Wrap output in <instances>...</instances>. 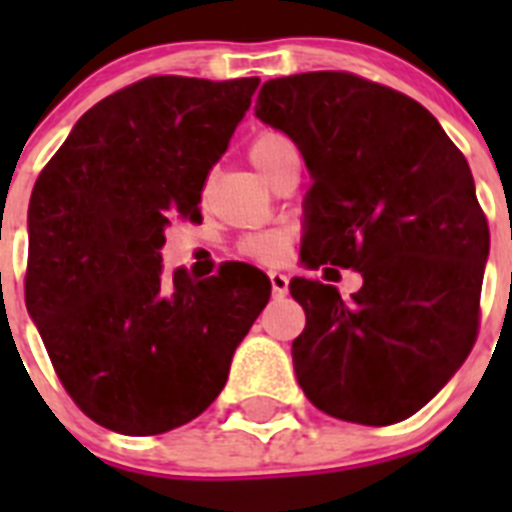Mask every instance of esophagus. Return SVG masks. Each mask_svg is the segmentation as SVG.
<instances>
[{
  "instance_id": "1",
  "label": "esophagus",
  "mask_w": 512,
  "mask_h": 512,
  "mask_svg": "<svg viewBox=\"0 0 512 512\" xmlns=\"http://www.w3.org/2000/svg\"><path fill=\"white\" fill-rule=\"evenodd\" d=\"M269 282H271V292L274 297H284L289 292V277L282 274V271H269Z\"/></svg>"
}]
</instances>
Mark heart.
<instances>
[{
	"label": "heart",
	"instance_id": "b5f03b06",
	"mask_svg": "<svg viewBox=\"0 0 512 512\" xmlns=\"http://www.w3.org/2000/svg\"><path fill=\"white\" fill-rule=\"evenodd\" d=\"M289 153H295L292 140L287 135L277 133V130H264L248 146V158L266 179H271L274 169L282 164V158L289 156ZM289 246H292V235L287 230H259V233L246 235L238 243V253L251 261H259V264H279L289 253Z\"/></svg>",
	"mask_w": 512,
	"mask_h": 512
}]
</instances>
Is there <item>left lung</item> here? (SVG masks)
Instances as JSON below:
<instances>
[{
    "mask_svg": "<svg viewBox=\"0 0 512 512\" xmlns=\"http://www.w3.org/2000/svg\"><path fill=\"white\" fill-rule=\"evenodd\" d=\"M256 117L295 140L312 174L302 261L364 277L351 300L289 282L307 315L297 382L333 418L400 423L477 341L490 228L467 158L423 104L346 71L266 81Z\"/></svg>",
    "mask_w": 512,
    "mask_h": 512,
    "instance_id": "left-lung-1",
    "label": "left lung"
}]
</instances>
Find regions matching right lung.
<instances>
[{
  "instance_id": "right-lung-1",
  "label": "right lung",
  "mask_w": 512,
  "mask_h": 512,
  "mask_svg": "<svg viewBox=\"0 0 512 512\" xmlns=\"http://www.w3.org/2000/svg\"><path fill=\"white\" fill-rule=\"evenodd\" d=\"M259 76H148L79 117L30 197L25 302L58 379L94 423L156 436L228 382L271 295L256 266L161 269L164 228L200 220L202 187Z\"/></svg>"
}]
</instances>
